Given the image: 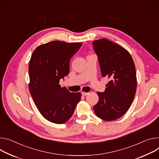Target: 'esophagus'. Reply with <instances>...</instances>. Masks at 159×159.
I'll use <instances>...</instances> for the list:
<instances>
[{"label": "esophagus", "instance_id": "1", "mask_svg": "<svg viewBox=\"0 0 159 159\" xmlns=\"http://www.w3.org/2000/svg\"><path fill=\"white\" fill-rule=\"evenodd\" d=\"M81 93H82V96H87V95H88V94H89V93H85V92H82Z\"/></svg>", "mask_w": 159, "mask_h": 159}]
</instances>
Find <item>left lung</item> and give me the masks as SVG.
<instances>
[{
    "label": "left lung",
    "mask_w": 159,
    "mask_h": 159,
    "mask_svg": "<svg viewBox=\"0 0 159 159\" xmlns=\"http://www.w3.org/2000/svg\"><path fill=\"white\" fill-rule=\"evenodd\" d=\"M103 77L110 79L103 93L97 92L94 106L97 116L104 120L119 119L131 107L137 88L136 71L129 52L122 46L102 39L93 42Z\"/></svg>",
    "instance_id": "1"
}]
</instances>
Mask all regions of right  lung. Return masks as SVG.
<instances>
[{"mask_svg":"<svg viewBox=\"0 0 159 159\" xmlns=\"http://www.w3.org/2000/svg\"><path fill=\"white\" fill-rule=\"evenodd\" d=\"M82 45L81 42L54 40L39 46L32 55L29 91L40 113L52 123L68 120L80 100V93L61 88L60 80L68 74L70 60Z\"/></svg>","mask_w":159,"mask_h":159,"instance_id":"add662e5","label":"right lung"}]
</instances>
